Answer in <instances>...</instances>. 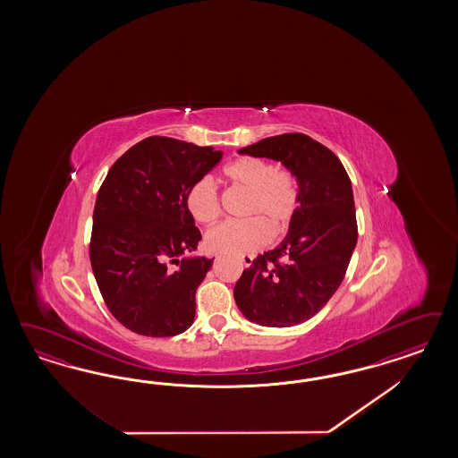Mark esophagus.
<instances>
[{"label":"esophagus","mask_w":458,"mask_h":458,"mask_svg":"<svg viewBox=\"0 0 458 458\" xmlns=\"http://www.w3.org/2000/svg\"><path fill=\"white\" fill-rule=\"evenodd\" d=\"M242 262L245 267H250V265L253 264V257L251 255H242Z\"/></svg>","instance_id":"34e87169"}]
</instances>
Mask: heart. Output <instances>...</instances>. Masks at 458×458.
I'll return each instance as SVG.
<instances>
[{
    "label": "heart",
    "mask_w": 458,
    "mask_h": 458,
    "mask_svg": "<svg viewBox=\"0 0 458 458\" xmlns=\"http://www.w3.org/2000/svg\"><path fill=\"white\" fill-rule=\"evenodd\" d=\"M223 176L250 191L245 215L251 218L230 220L211 228L205 236L209 251L245 253L262 249L272 240V226L280 232L295 216L301 190L291 169L276 166L264 157L242 156L223 167ZM186 208L198 223L216 222L222 207L215 182L209 178L196 181L186 193Z\"/></svg>",
    "instance_id": "obj_1"
}]
</instances>
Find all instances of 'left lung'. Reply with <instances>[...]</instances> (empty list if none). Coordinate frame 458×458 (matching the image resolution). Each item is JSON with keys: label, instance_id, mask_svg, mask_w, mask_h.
<instances>
[{"label": "left lung", "instance_id": "8db88e82", "mask_svg": "<svg viewBox=\"0 0 458 458\" xmlns=\"http://www.w3.org/2000/svg\"><path fill=\"white\" fill-rule=\"evenodd\" d=\"M238 153L280 161L299 181L289 233L243 270L233 291L247 319L291 327L316 316L346 276L358 242L351 180L331 149L301 132L265 138Z\"/></svg>", "mask_w": 458, "mask_h": 458}]
</instances>
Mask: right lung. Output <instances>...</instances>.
<instances>
[{
  "label": "right lung",
  "instance_id": "add662e5",
  "mask_svg": "<svg viewBox=\"0 0 458 458\" xmlns=\"http://www.w3.org/2000/svg\"><path fill=\"white\" fill-rule=\"evenodd\" d=\"M222 157L209 146L151 136L109 169L94 208L90 264L104 302L129 331L169 337L193 324L196 289L213 259L186 257L201 240L186 193Z\"/></svg>",
  "mask_w": 458,
  "mask_h": 458
}]
</instances>
